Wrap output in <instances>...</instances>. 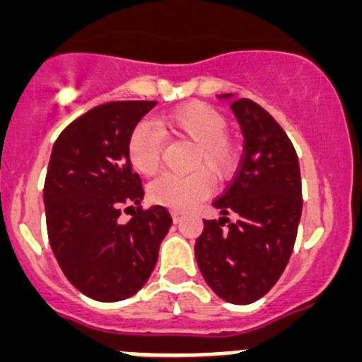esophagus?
Masks as SVG:
<instances>
[{"label": "esophagus", "mask_w": 362, "mask_h": 362, "mask_svg": "<svg viewBox=\"0 0 362 362\" xmlns=\"http://www.w3.org/2000/svg\"><path fill=\"white\" fill-rule=\"evenodd\" d=\"M172 219H174V223H179V221H181V214L172 212Z\"/></svg>", "instance_id": "esophagus-1"}]
</instances>
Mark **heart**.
<instances>
[{
	"label": "heart",
	"instance_id": "1",
	"mask_svg": "<svg viewBox=\"0 0 362 362\" xmlns=\"http://www.w3.org/2000/svg\"><path fill=\"white\" fill-rule=\"evenodd\" d=\"M161 124L174 136L194 145L190 165H203L210 174L228 177L238 165L235 146L226 137V117L206 103H188L161 117ZM163 137L158 129L143 121L134 127L127 143L129 161L136 172L152 175L161 163ZM202 168V169H203ZM196 169L188 174L159 175L148 187V199L166 209L185 212L196 206L212 190L209 173Z\"/></svg>",
	"mask_w": 362,
	"mask_h": 362
}]
</instances>
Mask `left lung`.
Segmentation results:
<instances>
[{"mask_svg": "<svg viewBox=\"0 0 362 362\" xmlns=\"http://www.w3.org/2000/svg\"><path fill=\"white\" fill-rule=\"evenodd\" d=\"M219 98L228 99L238 117L245 153L232 183L212 203L221 217L203 221L194 250L204 281L221 299L250 305L277 283L292 255L303 212L299 159L263 107L232 94Z\"/></svg>", "mask_w": 362, "mask_h": 362, "instance_id": "obj_1", "label": "left lung"}]
</instances>
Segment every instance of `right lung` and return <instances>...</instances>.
Instances as JSON below:
<instances>
[{
    "instance_id": "right-lung-1",
    "label": "right lung",
    "mask_w": 362,
    "mask_h": 362,
    "mask_svg": "<svg viewBox=\"0 0 362 362\" xmlns=\"http://www.w3.org/2000/svg\"><path fill=\"white\" fill-rule=\"evenodd\" d=\"M156 103L99 105L72 121L50 153L43 188L50 246L66 279L101 303L123 300L145 286L172 226L165 206H139L145 192L127 153L130 132ZM124 206L136 210L123 226Z\"/></svg>"
}]
</instances>
